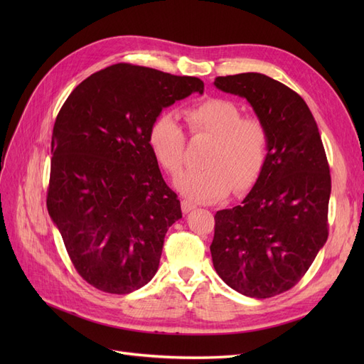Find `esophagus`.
<instances>
[{"mask_svg": "<svg viewBox=\"0 0 364 364\" xmlns=\"http://www.w3.org/2000/svg\"><path fill=\"white\" fill-rule=\"evenodd\" d=\"M182 213L183 214H188V213H191L193 209H196V205L194 203H191V202H188V200H182Z\"/></svg>", "mask_w": 364, "mask_h": 364, "instance_id": "34e87169", "label": "esophagus"}]
</instances>
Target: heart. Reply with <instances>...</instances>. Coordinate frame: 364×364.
<instances>
[{
  "label": "heart",
  "mask_w": 364,
  "mask_h": 364,
  "mask_svg": "<svg viewBox=\"0 0 364 364\" xmlns=\"http://www.w3.org/2000/svg\"><path fill=\"white\" fill-rule=\"evenodd\" d=\"M185 119L194 136L213 141L203 170L176 176L173 185L186 199L211 203L229 191H246L257 182L269 151L266 126L258 118H243L241 109L226 98H208L185 111ZM149 146L161 167L170 174L182 168L185 135L171 114H162L149 130Z\"/></svg>",
  "instance_id": "1"
}]
</instances>
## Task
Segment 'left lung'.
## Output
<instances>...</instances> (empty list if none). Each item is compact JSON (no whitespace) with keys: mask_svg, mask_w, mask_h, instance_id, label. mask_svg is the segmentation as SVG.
Wrapping results in <instances>:
<instances>
[{"mask_svg":"<svg viewBox=\"0 0 364 364\" xmlns=\"http://www.w3.org/2000/svg\"><path fill=\"white\" fill-rule=\"evenodd\" d=\"M214 86L246 98L266 126L269 151L241 205L215 214L213 264L230 289L266 299L299 282L326 243L325 149L304 98L269 75L217 77Z\"/></svg>","mask_w":364,"mask_h":364,"instance_id":"left-lung-1","label":"left lung"}]
</instances>
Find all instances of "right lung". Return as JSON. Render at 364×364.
Instances as JSON below:
<instances>
[{
    "label": "right lung",
    "mask_w": 364,
    "mask_h": 364,
    "mask_svg": "<svg viewBox=\"0 0 364 364\" xmlns=\"http://www.w3.org/2000/svg\"><path fill=\"white\" fill-rule=\"evenodd\" d=\"M193 92L197 77L117 63L70 94L53 127L48 214L80 277L127 294L151 281L164 238L182 218L149 146L162 109Z\"/></svg>",
    "instance_id": "obj_1"
}]
</instances>
